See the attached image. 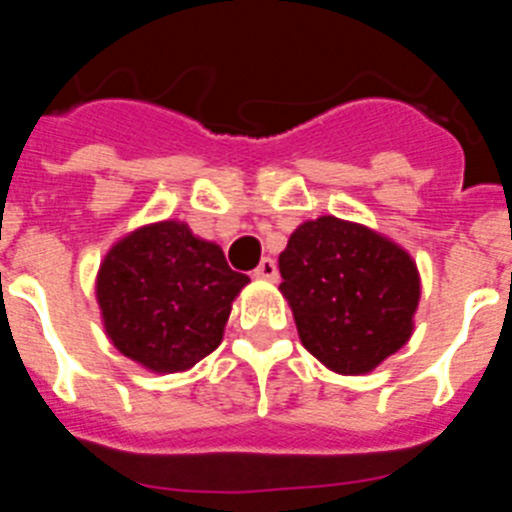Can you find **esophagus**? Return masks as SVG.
I'll list each match as a JSON object with an SVG mask.
<instances>
[{"instance_id": "esophagus-1", "label": "esophagus", "mask_w": 512, "mask_h": 512, "mask_svg": "<svg viewBox=\"0 0 512 512\" xmlns=\"http://www.w3.org/2000/svg\"><path fill=\"white\" fill-rule=\"evenodd\" d=\"M253 277L256 279H269V282H274V279L279 277V269H277V261L274 259H261V264L253 269Z\"/></svg>"}]
</instances>
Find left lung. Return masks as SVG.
Segmentation results:
<instances>
[{"label": "left lung", "mask_w": 512, "mask_h": 512, "mask_svg": "<svg viewBox=\"0 0 512 512\" xmlns=\"http://www.w3.org/2000/svg\"><path fill=\"white\" fill-rule=\"evenodd\" d=\"M279 271L302 346L333 372H372L413 336L415 261L364 225L307 220L289 235Z\"/></svg>", "instance_id": "left-lung-1"}]
</instances>
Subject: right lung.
Listing matches in <instances>:
<instances>
[{
	"instance_id": "add662e5",
	"label": "right lung",
	"mask_w": 512,
	"mask_h": 512,
	"mask_svg": "<svg viewBox=\"0 0 512 512\" xmlns=\"http://www.w3.org/2000/svg\"><path fill=\"white\" fill-rule=\"evenodd\" d=\"M248 282L230 269L223 248L164 220L110 248L97 274V302L122 356L174 374L220 346L230 305Z\"/></svg>"
}]
</instances>
